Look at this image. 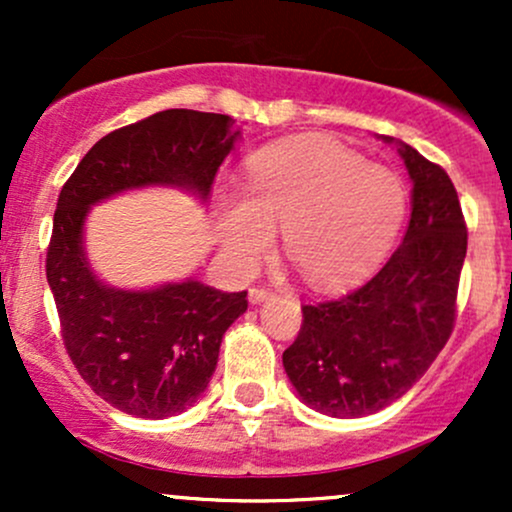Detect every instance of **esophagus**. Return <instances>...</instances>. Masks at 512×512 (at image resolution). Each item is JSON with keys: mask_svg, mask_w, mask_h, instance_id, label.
Wrapping results in <instances>:
<instances>
[{"mask_svg": "<svg viewBox=\"0 0 512 512\" xmlns=\"http://www.w3.org/2000/svg\"><path fill=\"white\" fill-rule=\"evenodd\" d=\"M274 291L272 289H264V286H252L250 289V303H262L267 298H272Z\"/></svg>", "mask_w": 512, "mask_h": 512, "instance_id": "34e87169", "label": "esophagus"}]
</instances>
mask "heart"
Wrapping results in <instances>:
<instances>
[{
    "label": "heart",
    "instance_id": "heart-1",
    "mask_svg": "<svg viewBox=\"0 0 512 512\" xmlns=\"http://www.w3.org/2000/svg\"><path fill=\"white\" fill-rule=\"evenodd\" d=\"M404 187L392 170L344 146L296 139L250 158L248 199H226L221 245L240 272L272 250L274 228L315 286L354 281L383 255L404 214Z\"/></svg>",
    "mask_w": 512,
    "mask_h": 512
}]
</instances>
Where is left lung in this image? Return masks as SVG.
<instances>
[{
  "mask_svg": "<svg viewBox=\"0 0 512 512\" xmlns=\"http://www.w3.org/2000/svg\"><path fill=\"white\" fill-rule=\"evenodd\" d=\"M390 142V139H387ZM411 219L402 245L363 286L303 305L284 368L310 407L354 419L409 390L448 344L467 255V223L450 175L409 144Z\"/></svg>",
  "mask_w": 512,
  "mask_h": 512,
  "instance_id": "1",
  "label": "left lung"
}]
</instances>
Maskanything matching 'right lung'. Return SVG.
Returning <instances> with one entry per match:
<instances>
[{
  "label": "right lung",
  "mask_w": 512,
  "mask_h": 512,
  "mask_svg": "<svg viewBox=\"0 0 512 512\" xmlns=\"http://www.w3.org/2000/svg\"><path fill=\"white\" fill-rule=\"evenodd\" d=\"M240 132L233 117L163 110L91 146L57 199L45 274L62 342L81 378L115 409L166 419L192 407L219 361L223 332L248 310V291L202 281L117 291L88 267L81 231L88 207L146 185H178L207 199Z\"/></svg>",
  "instance_id": "1"
}]
</instances>
